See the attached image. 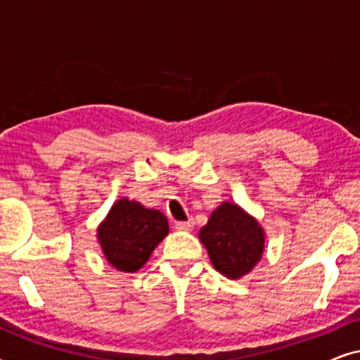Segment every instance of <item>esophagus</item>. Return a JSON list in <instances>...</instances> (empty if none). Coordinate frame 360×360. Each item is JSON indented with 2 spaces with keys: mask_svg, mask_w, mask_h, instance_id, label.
<instances>
[{
  "mask_svg": "<svg viewBox=\"0 0 360 360\" xmlns=\"http://www.w3.org/2000/svg\"><path fill=\"white\" fill-rule=\"evenodd\" d=\"M193 219H188V221H179V223H175V228L180 229V231H191L193 229Z\"/></svg>",
  "mask_w": 360,
  "mask_h": 360,
  "instance_id": "obj_1",
  "label": "esophagus"
}]
</instances>
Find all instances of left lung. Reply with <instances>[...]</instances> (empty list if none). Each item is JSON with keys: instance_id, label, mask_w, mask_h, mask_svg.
<instances>
[{"instance_id": "left-lung-1", "label": "left lung", "mask_w": 360, "mask_h": 360, "mask_svg": "<svg viewBox=\"0 0 360 360\" xmlns=\"http://www.w3.org/2000/svg\"><path fill=\"white\" fill-rule=\"evenodd\" d=\"M198 238L213 267L231 280L248 275L265 249V231L259 221L231 201H223L211 213Z\"/></svg>"}]
</instances>
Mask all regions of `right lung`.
Segmentation results:
<instances>
[{
	"label": "right lung",
	"instance_id": "add662e5",
	"mask_svg": "<svg viewBox=\"0 0 360 360\" xmlns=\"http://www.w3.org/2000/svg\"><path fill=\"white\" fill-rule=\"evenodd\" d=\"M167 234L169 221L165 214L129 198L117 200L96 229L105 259L111 267L127 274L144 267Z\"/></svg>",
	"mask_w": 360,
	"mask_h": 360
}]
</instances>
